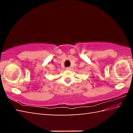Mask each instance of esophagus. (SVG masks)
Listing matches in <instances>:
<instances>
[{"instance_id":"34e87169","label":"esophagus","mask_w":133,"mask_h":133,"mask_svg":"<svg viewBox=\"0 0 133 133\" xmlns=\"http://www.w3.org/2000/svg\"><path fill=\"white\" fill-rule=\"evenodd\" d=\"M66 69L67 70H70L71 69V68L70 67H66Z\"/></svg>"}]
</instances>
